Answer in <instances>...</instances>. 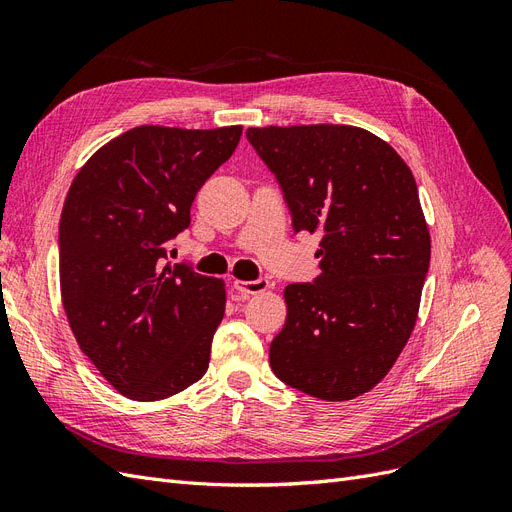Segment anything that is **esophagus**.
Wrapping results in <instances>:
<instances>
[{
  "label": "esophagus",
  "instance_id": "esophagus-1",
  "mask_svg": "<svg viewBox=\"0 0 512 512\" xmlns=\"http://www.w3.org/2000/svg\"><path fill=\"white\" fill-rule=\"evenodd\" d=\"M232 286H235V290H239L243 297H250V294L265 292L269 288V280H265V277H260V280H254V282L235 280V282H232Z\"/></svg>",
  "mask_w": 512,
  "mask_h": 512
}]
</instances>
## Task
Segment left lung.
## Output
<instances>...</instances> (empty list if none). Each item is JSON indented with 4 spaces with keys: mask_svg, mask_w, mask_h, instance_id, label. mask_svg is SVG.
<instances>
[{
    "mask_svg": "<svg viewBox=\"0 0 512 512\" xmlns=\"http://www.w3.org/2000/svg\"><path fill=\"white\" fill-rule=\"evenodd\" d=\"M245 134L282 185L292 228L320 232V275L284 288L273 374L316 399L359 397L389 374L421 305L431 239L412 170L389 143L354 126Z\"/></svg>",
    "mask_w": 512,
    "mask_h": 512,
    "instance_id": "left-lung-1",
    "label": "left lung"
}]
</instances>
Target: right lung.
Here are the masks:
<instances>
[{"mask_svg":"<svg viewBox=\"0 0 512 512\" xmlns=\"http://www.w3.org/2000/svg\"><path fill=\"white\" fill-rule=\"evenodd\" d=\"M241 132L138 126L72 179L59 222L61 303L76 344L123 397L166 399L205 376L226 284L164 258Z\"/></svg>","mask_w":512,"mask_h":512,"instance_id":"obj_1","label":"right lung"}]
</instances>
